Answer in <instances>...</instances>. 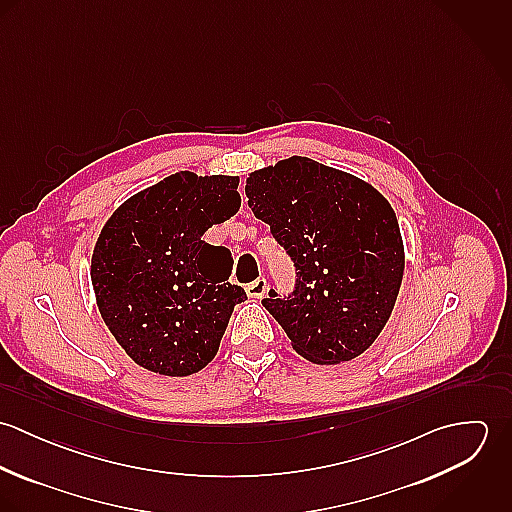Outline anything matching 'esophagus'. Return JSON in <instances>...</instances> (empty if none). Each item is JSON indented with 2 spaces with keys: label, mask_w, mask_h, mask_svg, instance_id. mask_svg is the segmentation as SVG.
<instances>
[{
  "label": "esophagus",
  "mask_w": 512,
  "mask_h": 512,
  "mask_svg": "<svg viewBox=\"0 0 512 512\" xmlns=\"http://www.w3.org/2000/svg\"><path fill=\"white\" fill-rule=\"evenodd\" d=\"M266 292H268V282H266V278H258V280H254V282H250V284L246 286L248 297H254V299L264 297V293Z\"/></svg>",
  "instance_id": "1"
}]
</instances>
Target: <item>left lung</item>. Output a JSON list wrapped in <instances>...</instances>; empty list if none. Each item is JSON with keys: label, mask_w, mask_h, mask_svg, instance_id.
<instances>
[{"label": "left lung", "mask_w": 512, "mask_h": 512, "mask_svg": "<svg viewBox=\"0 0 512 512\" xmlns=\"http://www.w3.org/2000/svg\"><path fill=\"white\" fill-rule=\"evenodd\" d=\"M246 197L297 272L290 295L270 290L262 299L293 349L319 365L365 353L392 313L404 274L388 201L365 181L297 155L254 171Z\"/></svg>", "instance_id": "1"}]
</instances>
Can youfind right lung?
I'll list each match as a JSON object with an SVG mask.
<instances>
[{"instance_id":"1","label":"right lung","mask_w":512,"mask_h":512,"mask_svg":"<svg viewBox=\"0 0 512 512\" xmlns=\"http://www.w3.org/2000/svg\"><path fill=\"white\" fill-rule=\"evenodd\" d=\"M238 177L181 171L128 199L92 254L100 315L122 349L151 372L187 376L209 365L236 303L228 248L203 234L240 207Z\"/></svg>"}]
</instances>
